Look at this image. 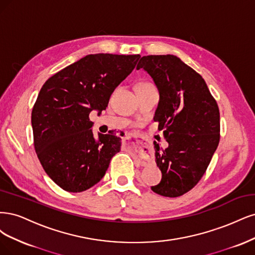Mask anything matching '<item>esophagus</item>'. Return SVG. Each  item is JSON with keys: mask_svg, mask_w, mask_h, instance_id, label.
<instances>
[{"mask_svg": "<svg viewBox=\"0 0 255 255\" xmlns=\"http://www.w3.org/2000/svg\"><path fill=\"white\" fill-rule=\"evenodd\" d=\"M131 137H135V136H134L132 133H128V134H126V135H125V137H124V138L126 139V138H131ZM141 164H142V165H145V164H146V161H144V160H143V161H141Z\"/></svg>", "mask_w": 255, "mask_h": 255, "instance_id": "esophagus-1", "label": "esophagus"}]
</instances>
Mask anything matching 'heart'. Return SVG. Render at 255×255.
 Wrapping results in <instances>:
<instances>
[{
	"label": "heart",
	"instance_id": "obj_1",
	"mask_svg": "<svg viewBox=\"0 0 255 255\" xmlns=\"http://www.w3.org/2000/svg\"><path fill=\"white\" fill-rule=\"evenodd\" d=\"M148 85H150V84H143V85H141V86H148Z\"/></svg>",
	"mask_w": 255,
	"mask_h": 255
}]
</instances>
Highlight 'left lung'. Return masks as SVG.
I'll list each match as a JSON object with an SVG mask.
<instances>
[{
  "instance_id": "8db88e82",
  "label": "left lung",
  "mask_w": 255,
  "mask_h": 255,
  "mask_svg": "<svg viewBox=\"0 0 255 255\" xmlns=\"http://www.w3.org/2000/svg\"><path fill=\"white\" fill-rule=\"evenodd\" d=\"M136 69L148 73L159 90L153 121L168 143L163 149L153 142L162 179L151 190L164 197H179L199 182L217 148L218 106L201 75L177 56H143Z\"/></svg>"
}]
</instances>
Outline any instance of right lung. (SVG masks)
I'll return each mask as SVG.
<instances>
[{
    "label": "right lung",
    "instance_id": "add662e5",
    "mask_svg": "<svg viewBox=\"0 0 255 255\" xmlns=\"http://www.w3.org/2000/svg\"><path fill=\"white\" fill-rule=\"evenodd\" d=\"M139 55L94 54L62 69L41 88L31 111L34 145L43 169L62 190L80 193L100 182L121 150V137L92 132L89 116L106 110L112 92Z\"/></svg>",
    "mask_w": 255,
    "mask_h": 255
}]
</instances>
